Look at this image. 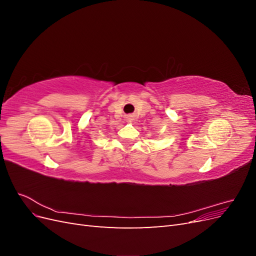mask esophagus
Here are the masks:
<instances>
[{
  "mask_svg": "<svg viewBox=\"0 0 256 256\" xmlns=\"http://www.w3.org/2000/svg\"><path fill=\"white\" fill-rule=\"evenodd\" d=\"M126 120H127V122H131L134 120V116L132 115H128L127 118H126Z\"/></svg>",
  "mask_w": 256,
  "mask_h": 256,
  "instance_id": "obj_1",
  "label": "esophagus"
}]
</instances>
